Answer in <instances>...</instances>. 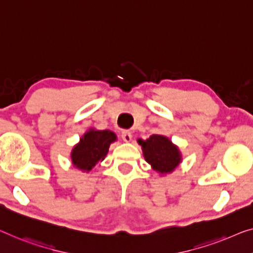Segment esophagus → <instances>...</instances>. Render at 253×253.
I'll return each mask as SVG.
<instances>
[{
    "instance_id": "1",
    "label": "esophagus",
    "mask_w": 253,
    "mask_h": 253,
    "mask_svg": "<svg viewBox=\"0 0 253 253\" xmlns=\"http://www.w3.org/2000/svg\"><path fill=\"white\" fill-rule=\"evenodd\" d=\"M122 138L125 142H130L131 141V133L129 130H123L122 131Z\"/></svg>"
}]
</instances>
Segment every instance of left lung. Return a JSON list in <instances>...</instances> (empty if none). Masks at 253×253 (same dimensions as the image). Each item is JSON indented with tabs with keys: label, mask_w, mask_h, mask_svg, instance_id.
I'll return each instance as SVG.
<instances>
[{
	"label": "left lung",
	"mask_w": 253,
	"mask_h": 253,
	"mask_svg": "<svg viewBox=\"0 0 253 253\" xmlns=\"http://www.w3.org/2000/svg\"><path fill=\"white\" fill-rule=\"evenodd\" d=\"M143 148L145 160L156 171L161 174L170 172L179 165L180 154L178 149L163 135H152L146 141L138 139Z\"/></svg>",
	"instance_id": "left-lung-1"
}]
</instances>
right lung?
Segmentation results:
<instances>
[{"label":"right lung","instance_id":"1","mask_svg":"<svg viewBox=\"0 0 253 253\" xmlns=\"http://www.w3.org/2000/svg\"><path fill=\"white\" fill-rule=\"evenodd\" d=\"M115 141L116 135L110 130L87 131L71 152L74 166L82 170H90L97 161L104 159L109 146Z\"/></svg>","mask_w":253,"mask_h":253}]
</instances>
